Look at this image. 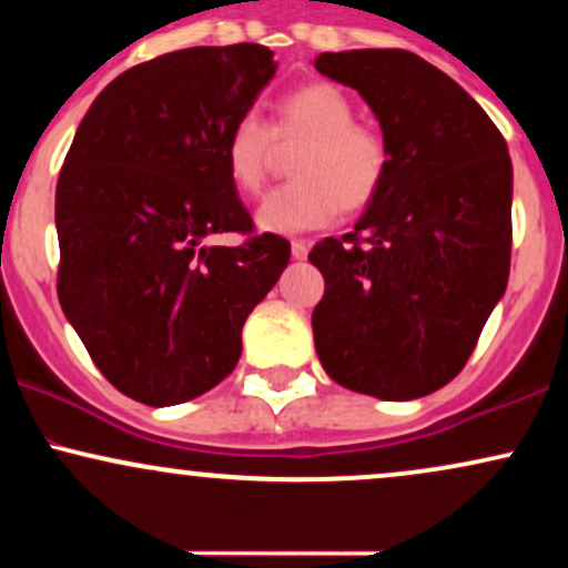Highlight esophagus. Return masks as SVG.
Segmentation results:
<instances>
[{
	"instance_id": "34e87169",
	"label": "esophagus",
	"mask_w": 568,
	"mask_h": 568,
	"mask_svg": "<svg viewBox=\"0 0 568 568\" xmlns=\"http://www.w3.org/2000/svg\"><path fill=\"white\" fill-rule=\"evenodd\" d=\"M306 253H310V243H304V240H293L291 256L296 258V262H302V258H306Z\"/></svg>"
}]
</instances>
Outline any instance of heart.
I'll list each match as a JSON object with an SVG mask.
<instances>
[{"mask_svg":"<svg viewBox=\"0 0 568 568\" xmlns=\"http://www.w3.org/2000/svg\"><path fill=\"white\" fill-rule=\"evenodd\" d=\"M298 146L296 181L272 189L256 211L258 230L298 234L334 224L342 211H363L389 173V143L379 128L355 120V103L334 82H306L275 103L270 128L256 114L234 120L224 165L240 194L262 192L277 148Z\"/></svg>","mask_w":568,"mask_h":568,"instance_id":"obj_1","label":"heart"}]
</instances>
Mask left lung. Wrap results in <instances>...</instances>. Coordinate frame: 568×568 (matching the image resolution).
Wrapping results in <instances>:
<instances>
[{"mask_svg":"<svg viewBox=\"0 0 568 568\" xmlns=\"http://www.w3.org/2000/svg\"><path fill=\"white\" fill-rule=\"evenodd\" d=\"M315 69L366 98L389 143L387 181L355 232L310 253L325 280L317 357L355 393L425 397L465 368L507 288V143L452 77L408 50L323 53Z\"/></svg>","mask_w":568,"mask_h":568,"instance_id":"1","label":"left lung"}]
</instances>
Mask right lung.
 I'll return each instance as SVG.
<instances>
[{
    "instance_id": "1",
    "label": "right lung",
    "mask_w": 568,
    "mask_h": 568,
    "mask_svg": "<svg viewBox=\"0 0 568 568\" xmlns=\"http://www.w3.org/2000/svg\"><path fill=\"white\" fill-rule=\"evenodd\" d=\"M264 44L186 48L128 69L77 128L55 189L58 298L93 363L146 406L232 374L291 243L256 234L224 139L275 77ZM221 231L245 244L207 246Z\"/></svg>"
}]
</instances>
